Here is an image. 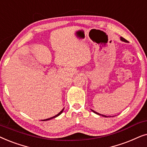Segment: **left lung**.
<instances>
[{
    "label": "left lung",
    "instance_id": "left-lung-1",
    "mask_svg": "<svg viewBox=\"0 0 147 147\" xmlns=\"http://www.w3.org/2000/svg\"><path fill=\"white\" fill-rule=\"evenodd\" d=\"M120 40L122 41V42H128V41H127L126 40H125L124 38H123L122 37H121L120 38ZM91 111H93V112H94V113H96V114H98V115H99V116H103V117H107V116H105V115H103V114H100V113H97V112H96V111H95L94 110H92L91 109Z\"/></svg>",
    "mask_w": 147,
    "mask_h": 147
}]
</instances>
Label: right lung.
<instances>
[{
    "mask_svg": "<svg viewBox=\"0 0 147 147\" xmlns=\"http://www.w3.org/2000/svg\"><path fill=\"white\" fill-rule=\"evenodd\" d=\"M64 109H62V110H61V111H60L59 113H58L57 115H56V116H53V117H52V118H48V119H46V120H42V121H46V120H51V119H52V118H56V117H57V116H60V114H61V113H62V111H63V110H64Z\"/></svg>",
    "mask_w": 147,
    "mask_h": 147,
    "instance_id": "1",
    "label": "right lung"
}]
</instances>
